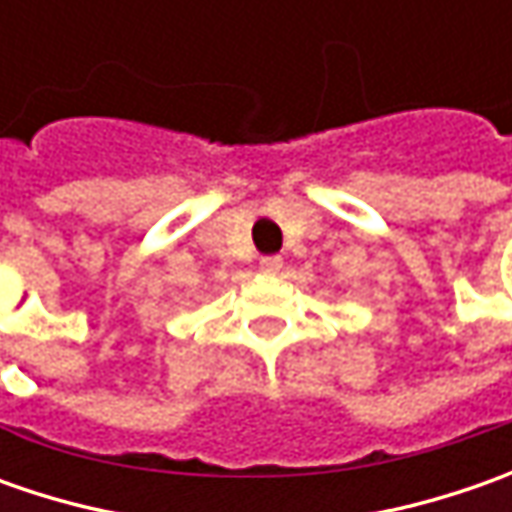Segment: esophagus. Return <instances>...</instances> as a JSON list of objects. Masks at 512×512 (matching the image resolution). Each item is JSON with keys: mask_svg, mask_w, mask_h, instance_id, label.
<instances>
[{"mask_svg": "<svg viewBox=\"0 0 512 512\" xmlns=\"http://www.w3.org/2000/svg\"><path fill=\"white\" fill-rule=\"evenodd\" d=\"M259 267H262L265 273H279V270H282V259H279V256H262Z\"/></svg>", "mask_w": 512, "mask_h": 512, "instance_id": "1", "label": "esophagus"}]
</instances>
